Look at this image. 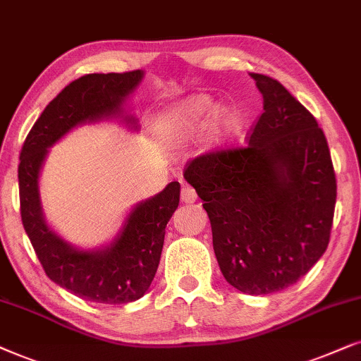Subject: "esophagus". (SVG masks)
<instances>
[{
    "label": "esophagus",
    "instance_id": "1",
    "mask_svg": "<svg viewBox=\"0 0 361 361\" xmlns=\"http://www.w3.org/2000/svg\"><path fill=\"white\" fill-rule=\"evenodd\" d=\"M196 198H198V196H196V191L191 188L190 185L181 186V201H183V203H195Z\"/></svg>",
    "mask_w": 361,
    "mask_h": 361
}]
</instances>
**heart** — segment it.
<instances>
[{"label":"heart","mask_w":361,"mask_h":361,"mask_svg":"<svg viewBox=\"0 0 361 361\" xmlns=\"http://www.w3.org/2000/svg\"><path fill=\"white\" fill-rule=\"evenodd\" d=\"M211 109H213V104L208 97L190 99L173 114V127L180 133L195 130L200 127L201 120L211 112ZM234 127H236V117L231 112H223L216 122V133L226 135V133L233 132Z\"/></svg>","instance_id":"obj_1"}]
</instances>
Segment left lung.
<instances>
[{
	"label": "left lung",
	"instance_id": "obj_1",
	"mask_svg": "<svg viewBox=\"0 0 361 361\" xmlns=\"http://www.w3.org/2000/svg\"><path fill=\"white\" fill-rule=\"evenodd\" d=\"M251 77L264 112L247 145L195 158L185 180L203 200L226 281L267 295L295 284L324 256L337 180L314 115L276 79Z\"/></svg>",
	"mask_w": 361,
	"mask_h": 361
}]
</instances>
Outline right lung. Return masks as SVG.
<instances>
[{
	"mask_svg": "<svg viewBox=\"0 0 361 361\" xmlns=\"http://www.w3.org/2000/svg\"><path fill=\"white\" fill-rule=\"evenodd\" d=\"M143 79V71L87 74L52 99L32 125L19 155V201L24 231L51 281L84 300L128 304L147 294L155 277L165 228L180 203V183L133 206L122 228L102 247L72 246L47 224L39 196V175L49 148L77 125L118 120L137 130L125 109Z\"/></svg>",
	"mask_w": 361,
	"mask_h": 361,
	"instance_id": "right-lung-1",
	"label": "right lung"
}]
</instances>
